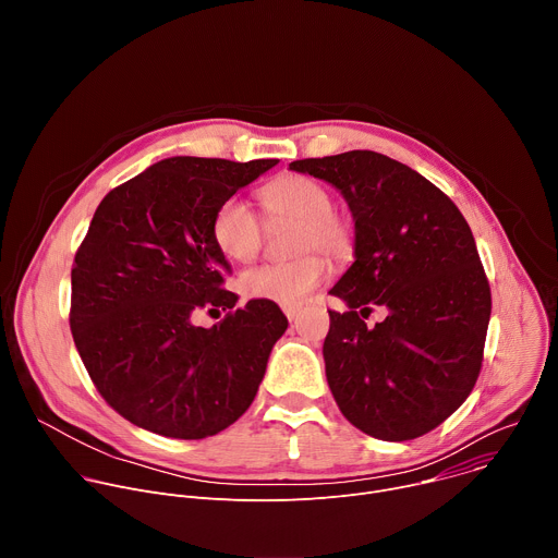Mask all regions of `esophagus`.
<instances>
[{
  "label": "esophagus",
  "instance_id": "esophagus-1",
  "mask_svg": "<svg viewBox=\"0 0 558 558\" xmlns=\"http://www.w3.org/2000/svg\"><path fill=\"white\" fill-rule=\"evenodd\" d=\"M282 311H284V315H287V320L293 323L295 317H298V313H300V306H284Z\"/></svg>",
  "mask_w": 558,
  "mask_h": 558
}]
</instances>
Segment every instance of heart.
<instances>
[{
  "mask_svg": "<svg viewBox=\"0 0 558 558\" xmlns=\"http://www.w3.org/2000/svg\"><path fill=\"white\" fill-rule=\"evenodd\" d=\"M267 225L295 222L293 252L287 263H267L243 274L241 289L247 298L282 306H298L327 278V260L347 263L355 254L353 225L333 211L331 192L313 179L287 174L260 190ZM211 238L218 252L233 263H252L265 245V225L241 198H227L211 220Z\"/></svg>",
  "mask_w": 558,
  "mask_h": 558,
  "instance_id": "obj_1",
  "label": "heart"
}]
</instances>
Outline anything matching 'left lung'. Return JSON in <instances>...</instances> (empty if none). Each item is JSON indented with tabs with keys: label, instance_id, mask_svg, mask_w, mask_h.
Returning a JSON list of instances; mask_svg holds the SVG:
<instances>
[{
	"label": "left lung",
	"instance_id": "1",
	"mask_svg": "<svg viewBox=\"0 0 558 558\" xmlns=\"http://www.w3.org/2000/svg\"><path fill=\"white\" fill-rule=\"evenodd\" d=\"M291 170L336 185L355 220V263L331 289L323 347L342 415L384 441L422 437L470 395L484 362L490 284L457 205L392 158L351 149L302 158ZM386 305L384 324L361 320Z\"/></svg>",
	"mask_w": 558,
	"mask_h": 558
}]
</instances>
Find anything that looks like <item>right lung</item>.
Listing matches in <instances>:
<instances>
[{
	"instance_id": "right-lung-1",
	"label": "right lung",
	"mask_w": 558,
	"mask_h": 558,
	"mask_svg": "<svg viewBox=\"0 0 558 558\" xmlns=\"http://www.w3.org/2000/svg\"><path fill=\"white\" fill-rule=\"evenodd\" d=\"M276 163L174 156L97 207L74 254L70 329L97 390L134 426L205 439L252 407L287 317L267 300L235 308L211 220ZM201 310L228 313L203 330Z\"/></svg>"
}]
</instances>
